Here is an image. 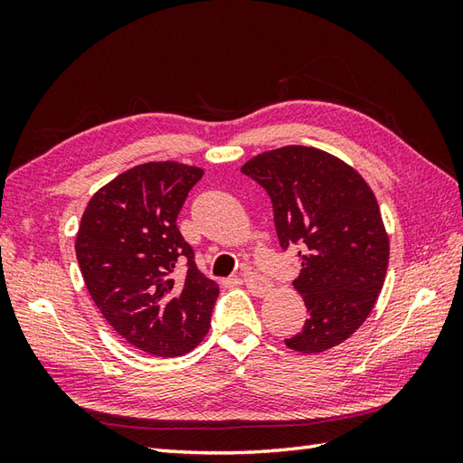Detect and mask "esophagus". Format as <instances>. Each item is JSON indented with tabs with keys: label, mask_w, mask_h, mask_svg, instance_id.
Wrapping results in <instances>:
<instances>
[{
	"label": "esophagus",
	"mask_w": 463,
	"mask_h": 463,
	"mask_svg": "<svg viewBox=\"0 0 463 463\" xmlns=\"http://www.w3.org/2000/svg\"><path fill=\"white\" fill-rule=\"evenodd\" d=\"M242 282L247 284V288L254 294V297H262V294L269 292V288H270L269 280L264 279V277H260V274L252 272V270L242 272Z\"/></svg>",
	"instance_id": "1"
}]
</instances>
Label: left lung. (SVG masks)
I'll return each mask as SVG.
<instances>
[{"label": "left lung", "instance_id": "8db88e82", "mask_svg": "<svg viewBox=\"0 0 463 463\" xmlns=\"http://www.w3.org/2000/svg\"><path fill=\"white\" fill-rule=\"evenodd\" d=\"M269 193L282 250L298 247L294 280L308 310L287 346L317 354L350 338L368 318L386 279L390 244L376 196L336 156L288 145L241 169Z\"/></svg>", "mask_w": 463, "mask_h": 463}]
</instances>
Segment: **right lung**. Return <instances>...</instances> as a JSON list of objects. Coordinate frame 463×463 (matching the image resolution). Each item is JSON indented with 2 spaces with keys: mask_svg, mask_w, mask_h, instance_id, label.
Here are the masks:
<instances>
[{
  "mask_svg": "<svg viewBox=\"0 0 463 463\" xmlns=\"http://www.w3.org/2000/svg\"><path fill=\"white\" fill-rule=\"evenodd\" d=\"M201 176L203 169L173 161L133 166L91 196L77 232V262L95 307L121 338L153 356L191 352L219 298L176 226Z\"/></svg>",
  "mask_w": 463,
  "mask_h": 463,
  "instance_id": "1",
  "label": "right lung"
}]
</instances>
